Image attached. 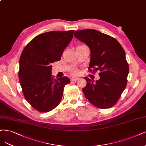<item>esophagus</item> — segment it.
<instances>
[{
  "mask_svg": "<svg viewBox=\"0 0 146 146\" xmlns=\"http://www.w3.org/2000/svg\"><path fill=\"white\" fill-rule=\"evenodd\" d=\"M79 78H77V77H72L71 79V80L72 82H76L77 80H78Z\"/></svg>",
  "mask_w": 146,
  "mask_h": 146,
  "instance_id": "esophagus-1",
  "label": "esophagus"
}]
</instances>
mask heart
Returning a JSON list of instances; mask_svg holds the SVG:
<instances>
[{"mask_svg":"<svg viewBox=\"0 0 146 146\" xmlns=\"http://www.w3.org/2000/svg\"><path fill=\"white\" fill-rule=\"evenodd\" d=\"M72 72L73 74L76 75V74H78L79 73V71H78V70H77V69H74L73 71H72Z\"/></svg>","mask_w":146,"mask_h":146,"instance_id":"obj_1","label":"heart"}]
</instances>
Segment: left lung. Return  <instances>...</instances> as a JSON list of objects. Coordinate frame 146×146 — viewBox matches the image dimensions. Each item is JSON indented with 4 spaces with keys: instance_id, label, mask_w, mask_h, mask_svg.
<instances>
[{
    "instance_id": "1",
    "label": "left lung",
    "mask_w": 146,
    "mask_h": 146,
    "mask_svg": "<svg viewBox=\"0 0 146 146\" xmlns=\"http://www.w3.org/2000/svg\"><path fill=\"white\" fill-rule=\"evenodd\" d=\"M74 36L90 48L89 71H100L96 82L84 78L87 82L83 89L85 97L98 108H112L127 85L129 69L124 49L115 38L95 29L76 31Z\"/></svg>"
}]
</instances>
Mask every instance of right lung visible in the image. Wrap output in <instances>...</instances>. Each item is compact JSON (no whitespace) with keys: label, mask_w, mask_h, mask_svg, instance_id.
<instances>
[{"label":"right lung","mask_w":146,"mask_h":146,"mask_svg":"<svg viewBox=\"0 0 146 146\" xmlns=\"http://www.w3.org/2000/svg\"><path fill=\"white\" fill-rule=\"evenodd\" d=\"M74 30L50 31L38 35L30 42L19 60V82L24 97L31 106L40 112H48L61 102L67 77L54 79L52 65L60 60L73 38Z\"/></svg>","instance_id":"1"}]
</instances>
